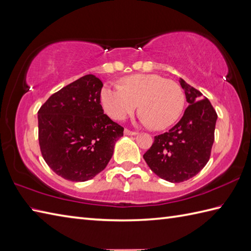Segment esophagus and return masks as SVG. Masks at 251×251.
Instances as JSON below:
<instances>
[{
    "label": "esophagus",
    "mask_w": 251,
    "mask_h": 251,
    "mask_svg": "<svg viewBox=\"0 0 251 251\" xmlns=\"http://www.w3.org/2000/svg\"><path fill=\"white\" fill-rule=\"evenodd\" d=\"M124 134L125 135H128V136H135L137 132L136 131H131V130H129V129H127V128H125L124 129Z\"/></svg>",
    "instance_id": "obj_1"
}]
</instances>
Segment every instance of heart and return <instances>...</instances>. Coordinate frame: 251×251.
Wrapping results in <instances>:
<instances>
[{
	"label": "heart",
	"instance_id": "heart-1",
	"mask_svg": "<svg viewBox=\"0 0 251 251\" xmlns=\"http://www.w3.org/2000/svg\"><path fill=\"white\" fill-rule=\"evenodd\" d=\"M100 100L105 113L115 121L125 120L140 103L141 122L157 130L175 124L185 103L180 85L157 74H132L123 78V86L105 85Z\"/></svg>",
	"mask_w": 251,
	"mask_h": 251
}]
</instances>
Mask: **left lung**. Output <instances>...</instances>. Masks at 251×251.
<instances>
[{
	"label": "left lung",
	"mask_w": 251,
	"mask_h": 251,
	"mask_svg": "<svg viewBox=\"0 0 251 251\" xmlns=\"http://www.w3.org/2000/svg\"><path fill=\"white\" fill-rule=\"evenodd\" d=\"M189 106L169 131L154 137L143 158L152 172L169 182L194 177L209 161L215 141L217 113L210 101L180 78Z\"/></svg>",
	"instance_id": "1"
}]
</instances>
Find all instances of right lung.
I'll return each instance as SVG.
<instances>
[{"instance_id": "right-lung-1", "label": "right lung", "mask_w": 251, "mask_h": 251, "mask_svg": "<svg viewBox=\"0 0 251 251\" xmlns=\"http://www.w3.org/2000/svg\"><path fill=\"white\" fill-rule=\"evenodd\" d=\"M93 74L52 94L37 112L42 156L63 179L84 182L106 167L124 128L103 113Z\"/></svg>"}]
</instances>
